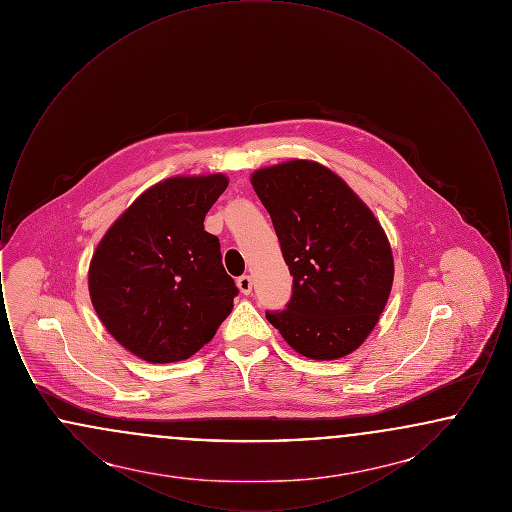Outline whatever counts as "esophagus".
<instances>
[{
    "label": "esophagus",
    "instance_id": "1",
    "mask_svg": "<svg viewBox=\"0 0 512 512\" xmlns=\"http://www.w3.org/2000/svg\"><path fill=\"white\" fill-rule=\"evenodd\" d=\"M236 284H238V288H240V292L245 293V295H249L251 290H253V280H251V276H240L238 280H236Z\"/></svg>",
    "mask_w": 512,
    "mask_h": 512
}]
</instances>
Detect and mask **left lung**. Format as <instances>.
<instances>
[{
	"mask_svg": "<svg viewBox=\"0 0 512 512\" xmlns=\"http://www.w3.org/2000/svg\"><path fill=\"white\" fill-rule=\"evenodd\" d=\"M251 184L293 276L284 311H267L293 349L332 361L355 351L382 315L393 282L388 238L351 188L313 161L261 169Z\"/></svg>",
	"mask_w": 512,
	"mask_h": 512,
	"instance_id": "1",
	"label": "left lung"
}]
</instances>
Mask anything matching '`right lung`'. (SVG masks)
<instances>
[{
	"label": "right lung",
	"instance_id": "add662e5",
	"mask_svg": "<svg viewBox=\"0 0 512 512\" xmlns=\"http://www.w3.org/2000/svg\"><path fill=\"white\" fill-rule=\"evenodd\" d=\"M226 186L222 174H211L149 188L94 253V309L109 334L147 363L192 357L234 307L238 288L222 267L219 238L203 228Z\"/></svg>",
	"mask_w": 512,
	"mask_h": 512
}]
</instances>
